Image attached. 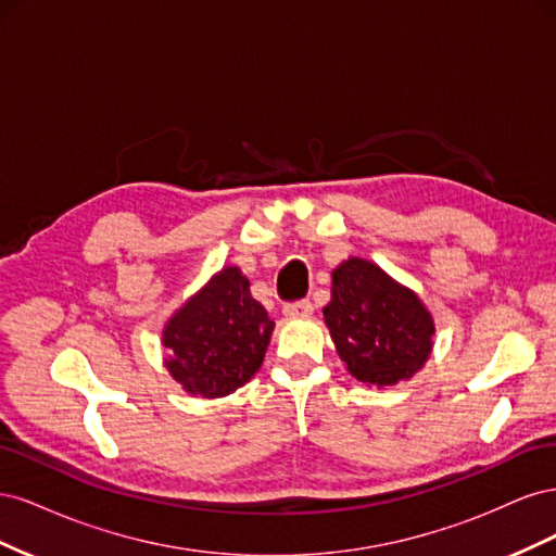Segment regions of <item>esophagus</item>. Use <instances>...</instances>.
Wrapping results in <instances>:
<instances>
[{
    "label": "esophagus",
    "instance_id": "esophagus-1",
    "mask_svg": "<svg viewBox=\"0 0 556 556\" xmlns=\"http://www.w3.org/2000/svg\"><path fill=\"white\" fill-rule=\"evenodd\" d=\"M282 313H285V317H290V319H306V317L313 315V304H311V301H296V304L285 306Z\"/></svg>",
    "mask_w": 556,
    "mask_h": 556
}]
</instances>
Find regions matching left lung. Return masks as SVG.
<instances>
[{"label": "left lung", "instance_id": "1", "mask_svg": "<svg viewBox=\"0 0 556 556\" xmlns=\"http://www.w3.org/2000/svg\"><path fill=\"white\" fill-rule=\"evenodd\" d=\"M325 325L348 374L368 387H390L422 371L435 323L410 288L364 257L331 271Z\"/></svg>", "mask_w": 556, "mask_h": 556}]
</instances>
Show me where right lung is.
<instances>
[{"label":"right lung","instance_id":"add662e5","mask_svg":"<svg viewBox=\"0 0 556 556\" xmlns=\"http://www.w3.org/2000/svg\"><path fill=\"white\" fill-rule=\"evenodd\" d=\"M276 323L239 266H223L166 319L164 366L185 392L223 399L260 371Z\"/></svg>","mask_w":556,"mask_h":556}]
</instances>
